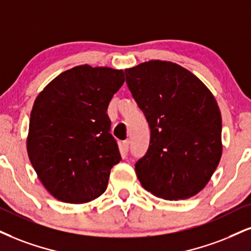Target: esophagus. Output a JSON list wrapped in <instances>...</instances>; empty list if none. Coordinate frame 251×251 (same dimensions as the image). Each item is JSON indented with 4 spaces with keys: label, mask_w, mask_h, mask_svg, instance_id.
Returning <instances> with one entry per match:
<instances>
[{
    "label": "esophagus",
    "mask_w": 251,
    "mask_h": 251,
    "mask_svg": "<svg viewBox=\"0 0 251 251\" xmlns=\"http://www.w3.org/2000/svg\"><path fill=\"white\" fill-rule=\"evenodd\" d=\"M129 150V141H123L122 144H121V152L122 153H126Z\"/></svg>",
    "instance_id": "obj_1"
}]
</instances>
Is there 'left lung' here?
Listing matches in <instances>:
<instances>
[{
    "instance_id": "left-lung-1",
    "label": "left lung",
    "mask_w": 251,
    "mask_h": 251,
    "mask_svg": "<svg viewBox=\"0 0 251 251\" xmlns=\"http://www.w3.org/2000/svg\"><path fill=\"white\" fill-rule=\"evenodd\" d=\"M125 72L151 130L148 152L135 165L138 180L162 199L194 197L222 156V120L214 95L172 61H145Z\"/></svg>"
}]
</instances>
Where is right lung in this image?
<instances>
[{
    "label": "right lung",
    "mask_w": 251,
    "mask_h": 251,
    "mask_svg": "<svg viewBox=\"0 0 251 251\" xmlns=\"http://www.w3.org/2000/svg\"><path fill=\"white\" fill-rule=\"evenodd\" d=\"M123 82L122 70L80 65L55 76L36 98L27 156L57 200L86 203L106 191L110 170L121 160L107 109Z\"/></svg>",
    "instance_id": "obj_1"
}]
</instances>
